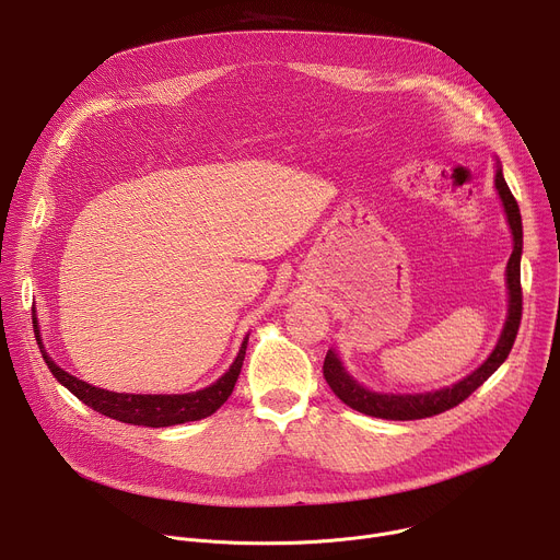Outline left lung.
<instances>
[{
    "instance_id": "left-lung-1",
    "label": "left lung",
    "mask_w": 560,
    "mask_h": 560,
    "mask_svg": "<svg viewBox=\"0 0 560 560\" xmlns=\"http://www.w3.org/2000/svg\"><path fill=\"white\" fill-rule=\"evenodd\" d=\"M497 190L501 195V201L505 206V214L514 234V250L508 261V290H510V310H508V322L503 328V335L494 348V352L488 357V361L474 370L469 376L463 381L454 383L452 387H443L436 392H425V394H378L370 392L363 385H359L350 374L343 370L341 361L337 354L330 350L324 361V376L330 385V389L341 398L346 406L352 410L376 417V419H387V421H417V419H428L434 415H441L445 410L456 408L463 404L465 398L476 389L481 387L499 368L501 363L510 357L512 346L518 335L521 326V316H523V288H521V253H523V225H521V210L518 203L508 188L501 168L497 171Z\"/></svg>"
}]
</instances>
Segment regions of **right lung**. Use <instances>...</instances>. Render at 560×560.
<instances>
[{"mask_svg": "<svg viewBox=\"0 0 560 560\" xmlns=\"http://www.w3.org/2000/svg\"><path fill=\"white\" fill-rule=\"evenodd\" d=\"M246 348L248 339H244L242 350H238L234 363L230 370L210 387H203L199 392H188V394H119V392H108L102 387H95L82 378H77L68 372H63L55 361L46 354L39 341L42 357L52 372V376L68 387L79 401L93 408L95 412L110 417L121 423L130 425H145V428H168V425H179L188 421H199L210 415H214L225 401L228 396L234 389V383L238 378V372H242L244 359H246Z\"/></svg>", "mask_w": 560, "mask_h": 560, "instance_id": "right-lung-1", "label": "right lung"}]
</instances>
